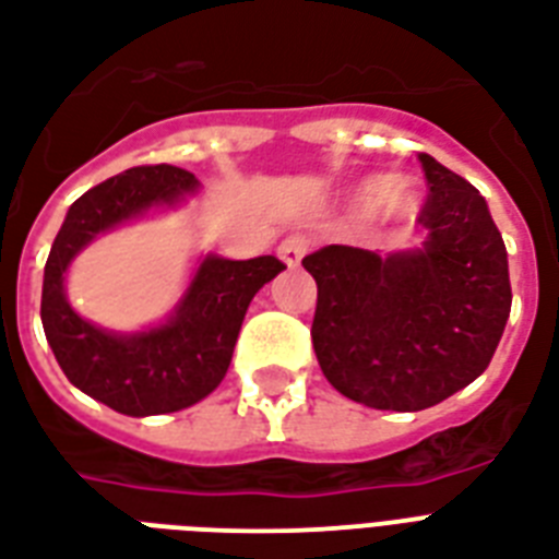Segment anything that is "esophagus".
I'll return each instance as SVG.
<instances>
[{
  "instance_id": "1",
  "label": "esophagus",
  "mask_w": 559,
  "mask_h": 559,
  "mask_svg": "<svg viewBox=\"0 0 559 559\" xmlns=\"http://www.w3.org/2000/svg\"><path fill=\"white\" fill-rule=\"evenodd\" d=\"M276 253H280V259H283L285 265L297 267L300 265V259L309 253V239H306V236H288V239L276 248Z\"/></svg>"
}]
</instances>
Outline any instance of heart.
Segmentation results:
<instances>
[{
	"instance_id": "b5f03b06",
	"label": "heart",
	"mask_w": 559,
	"mask_h": 559,
	"mask_svg": "<svg viewBox=\"0 0 559 559\" xmlns=\"http://www.w3.org/2000/svg\"><path fill=\"white\" fill-rule=\"evenodd\" d=\"M356 203L365 210L382 212L384 218L408 215L417 206V192L408 180H393V177H367L356 189Z\"/></svg>"
}]
</instances>
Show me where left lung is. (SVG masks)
<instances>
[{
  "instance_id": "1",
  "label": "left lung",
  "mask_w": 559,
  "mask_h": 559,
  "mask_svg": "<svg viewBox=\"0 0 559 559\" xmlns=\"http://www.w3.org/2000/svg\"><path fill=\"white\" fill-rule=\"evenodd\" d=\"M423 248L379 257L326 245L302 259L318 283L311 344L329 384L379 411H423L475 382L510 314L508 250L478 189L419 154Z\"/></svg>"
}]
</instances>
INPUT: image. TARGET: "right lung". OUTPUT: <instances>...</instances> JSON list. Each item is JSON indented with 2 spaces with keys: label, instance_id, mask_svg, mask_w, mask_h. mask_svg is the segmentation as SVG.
<instances>
[{
  "label": "right lung",
  "instance_id": "right-lung-1",
  "mask_svg": "<svg viewBox=\"0 0 559 559\" xmlns=\"http://www.w3.org/2000/svg\"><path fill=\"white\" fill-rule=\"evenodd\" d=\"M198 189L192 171L168 163L128 168L69 206L46 262L40 318L60 370L78 391L128 417L171 414L210 396L227 376L253 294L285 267L276 257L236 262L210 253L159 326L116 335L81 318L63 288L69 262L116 224L177 206Z\"/></svg>",
  "mask_w": 559,
  "mask_h": 559
}]
</instances>
